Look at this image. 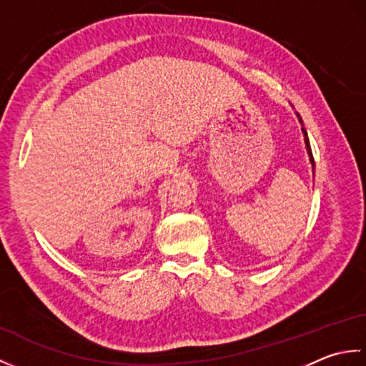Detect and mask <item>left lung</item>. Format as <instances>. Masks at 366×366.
Masks as SVG:
<instances>
[{"mask_svg": "<svg viewBox=\"0 0 366 366\" xmlns=\"http://www.w3.org/2000/svg\"><path fill=\"white\" fill-rule=\"evenodd\" d=\"M297 116H299V113H297ZM299 121H300V124H302V118H300V116H299ZM302 132H303V139H305L307 152H308V155H310V162H312V167H313V171H315V159H313L312 146H310V142H308V135H307V130H305V129H303V126H302Z\"/></svg>", "mask_w": 366, "mask_h": 366, "instance_id": "obj_1", "label": "left lung"}]
</instances>
